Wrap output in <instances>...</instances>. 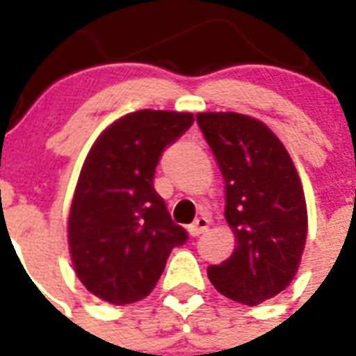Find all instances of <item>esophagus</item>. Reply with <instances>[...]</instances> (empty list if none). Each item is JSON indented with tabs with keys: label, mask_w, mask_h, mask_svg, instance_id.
Here are the masks:
<instances>
[{
	"label": "esophagus",
	"mask_w": 356,
	"mask_h": 356,
	"mask_svg": "<svg viewBox=\"0 0 356 356\" xmlns=\"http://www.w3.org/2000/svg\"><path fill=\"white\" fill-rule=\"evenodd\" d=\"M209 225H211V223H209L207 218H197L192 225H188L190 236H200V234L207 233V231H209Z\"/></svg>",
	"instance_id": "1"
}]
</instances>
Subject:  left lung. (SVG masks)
<instances>
[{
  "label": "left lung",
  "mask_w": 356,
  "mask_h": 356,
  "mask_svg": "<svg viewBox=\"0 0 356 356\" xmlns=\"http://www.w3.org/2000/svg\"><path fill=\"white\" fill-rule=\"evenodd\" d=\"M195 120L225 181V220L236 238L233 254L207 273L225 298L254 307L298 273L307 242L301 179L286 147L259 120L238 113Z\"/></svg>",
  "instance_id": "obj_1"
}]
</instances>
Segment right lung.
I'll use <instances>...</instances> for the list:
<instances>
[{
  "label": "right lung",
  "mask_w": 356,
  "mask_h": 356,
  "mask_svg": "<svg viewBox=\"0 0 356 356\" xmlns=\"http://www.w3.org/2000/svg\"><path fill=\"white\" fill-rule=\"evenodd\" d=\"M192 123L190 113L136 111L111 123L86 155L70 207L68 242L75 273L96 298L113 305L144 299L172 249L188 240L153 177L162 151Z\"/></svg>",
  "instance_id": "add662e5"
}]
</instances>
